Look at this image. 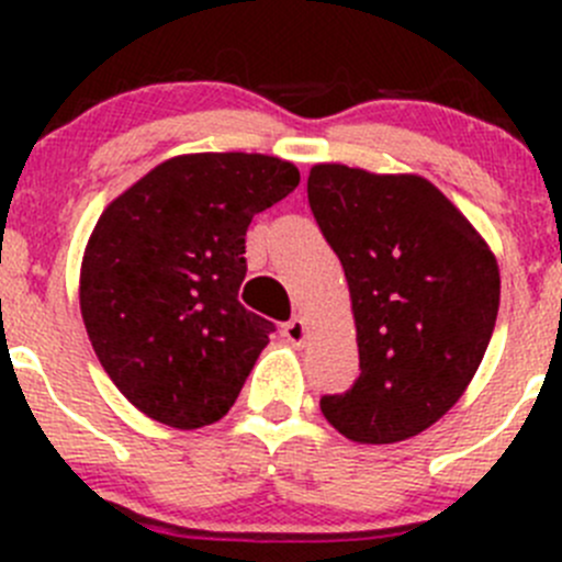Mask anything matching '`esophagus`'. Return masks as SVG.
Masks as SVG:
<instances>
[{"label":"esophagus","mask_w":562,"mask_h":562,"mask_svg":"<svg viewBox=\"0 0 562 562\" xmlns=\"http://www.w3.org/2000/svg\"><path fill=\"white\" fill-rule=\"evenodd\" d=\"M282 337L291 345H304V339H307V323H304L302 317H291V321L282 326Z\"/></svg>","instance_id":"obj_1"}]
</instances>
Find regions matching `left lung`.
I'll list each match as a JSON object with an SVG mask.
<instances>
[{"instance_id": "1", "label": "left lung", "mask_w": 562, "mask_h": 562, "mask_svg": "<svg viewBox=\"0 0 562 562\" xmlns=\"http://www.w3.org/2000/svg\"><path fill=\"white\" fill-rule=\"evenodd\" d=\"M310 209L350 288L359 378L321 411L356 443L432 427L473 381L495 331L501 274L486 241L427 179L323 162Z\"/></svg>"}]
</instances>
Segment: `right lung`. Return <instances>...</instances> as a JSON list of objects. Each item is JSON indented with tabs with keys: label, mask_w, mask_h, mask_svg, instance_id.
<instances>
[{
	"label": "right lung",
	"mask_w": 562,
	"mask_h": 562,
	"mask_svg": "<svg viewBox=\"0 0 562 562\" xmlns=\"http://www.w3.org/2000/svg\"><path fill=\"white\" fill-rule=\"evenodd\" d=\"M280 157L166 160L100 214L81 263V315L116 389L155 422L198 429L234 407L274 323L239 302L245 236L296 190Z\"/></svg>",
	"instance_id": "obj_1"
}]
</instances>
